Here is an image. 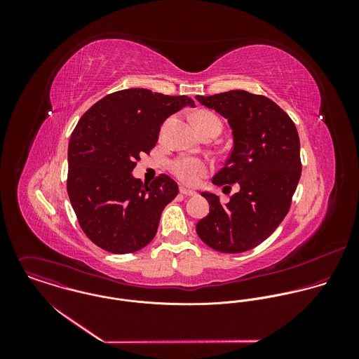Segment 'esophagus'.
<instances>
[{
	"instance_id": "34e87169",
	"label": "esophagus",
	"mask_w": 359,
	"mask_h": 359,
	"mask_svg": "<svg viewBox=\"0 0 359 359\" xmlns=\"http://www.w3.org/2000/svg\"><path fill=\"white\" fill-rule=\"evenodd\" d=\"M180 194H182V195H185V196H196V192H195V191L187 189V188H184V187L180 188Z\"/></svg>"
}]
</instances>
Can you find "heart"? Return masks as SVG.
<instances>
[{"label": "heart", "mask_w": 359, "mask_h": 359, "mask_svg": "<svg viewBox=\"0 0 359 359\" xmlns=\"http://www.w3.org/2000/svg\"><path fill=\"white\" fill-rule=\"evenodd\" d=\"M195 124L201 133L208 128H214L218 133L221 131V120L208 110H201L194 117ZM171 172L184 184L187 185H196L202 177H205L208 171V164L205 160L192 156H180L172 160Z\"/></svg>", "instance_id": "heart-1"}]
</instances>
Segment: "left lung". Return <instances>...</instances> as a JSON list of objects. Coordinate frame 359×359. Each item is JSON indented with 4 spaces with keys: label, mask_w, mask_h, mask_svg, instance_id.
<instances>
[{
    "label": "left lung",
    "mask_w": 359,
    "mask_h": 359,
    "mask_svg": "<svg viewBox=\"0 0 359 359\" xmlns=\"http://www.w3.org/2000/svg\"><path fill=\"white\" fill-rule=\"evenodd\" d=\"M196 100L224 116L233 135V149L212 184L241 188L226 205L202 192L210 212L196 232L217 252L243 253L264 242L289 212L302 175L299 133L289 114L264 95L232 90Z\"/></svg>",
    "instance_id": "1"
}]
</instances>
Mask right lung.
I'll return each mask as SVG.
<instances>
[{"label": "right lung", "mask_w": 359, "mask_h": 359, "mask_svg": "<svg viewBox=\"0 0 359 359\" xmlns=\"http://www.w3.org/2000/svg\"><path fill=\"white\" fill-rule=\"evenodd\" d=\"M184 106L195 102L187 95L121 90L93 104L72 133L69 199L84 233L103 250L127 255L152 242L178 185L165 174L144 184L133 170L154 149L164 120Z\"/></svg>", "instance_id": "add662e5"}]
</instances>
